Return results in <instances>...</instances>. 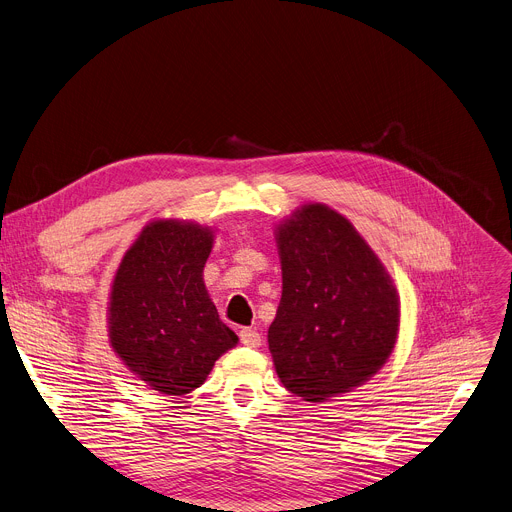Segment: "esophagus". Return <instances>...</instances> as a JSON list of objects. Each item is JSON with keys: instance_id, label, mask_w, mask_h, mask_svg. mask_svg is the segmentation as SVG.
<instances>
[{"instance_id": "esophagus-1", "label": "esophagus", "mask_w": 512, "mask_h": 512, "mask_svg": "<svg viewBox=\"0 0 512 512\" xmlns=\"http://www.w3.org/2000/svg\"><path fill=\"white\" fill-rule=\"evenodd\" d=\"M239 337H241V343L243 345H247V347H261V335L255 331V329H241V333H239Z\"/></svg>"}]
</instances>
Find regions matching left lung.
Listing matches in <instances>:
<instances>
[{
    "label": "left lung",
    "mask_w": 512,
    "mask_h": 512,
    "mask_svg": "<svg viewBox=\"0 0 512 512\" xmlns=\"http://www.w3.org/2000/svg\"><path fill=\"white\" fill-rule=\"evenodd\" d=\"M282 300L267 331L282 384L306 402L349 392L388 361L400 302L386 267L355 226L306 204L275 230Z\"/></svg>",
    "instance_id": "obj_1"
}]
</instances>
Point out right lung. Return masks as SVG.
<instances>
[{
    "instance_id": "1",
    "label": "right lung",
    "mask_w": 512,
    "mask_h": 512,
    "mask_svg": "<svg viewBox=\"0 0 512 512\" xmlns=\"http://www.w3.org/2000/svg\"><path fill=\"white\" fill-rule=\"evenodd\" d=\"M212 243L208 226L155 220L114 275L110 345L138 380L167 396L200 388L214 361L239 341L204 286Z\"/></svg>"
}]
</instances>
